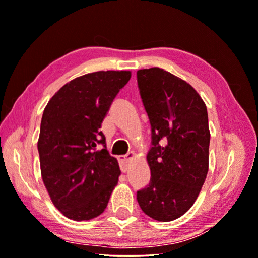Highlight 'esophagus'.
<instances>
[{
  "label": "esophagus",
  "mask_w": 258,
  "mask_h": 258,
  "mask_svg": "<svg viewBox=\"0 0 258 258\" xmlns=\"http://www.w3.org/2000/svg\"><path fill=\"white\" fill-rule=\"evenodd\" d=\"M134 156L133 153L131 154H127V155H121V156H118V162L119 164H120V169L122 172H125L126 170H127V167H128V162L130 160L132 159V157Z\"/></svg>",
  "instance_id": "1"
}]
</instances>
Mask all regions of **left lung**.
Listing matches in <instances>:
<instances>
[{
    "label": "left lung",
    "instance_id": "left-lung-1",
    "mask_svg": "<svg viewBox=\"0 0 258 258\" xmlns=\"http://www.w3.org/2000/svg\"><path fill=\"white\" fill-rule=\"evenodd\" d=\"M137 81L152 132L151 180L137 199L148 217L171 221L194 205L209 171L206 105L189 83L164 69H140Z\"/></svg>",
    "mask_w": 258,
    "mask_h": 258
}]
</instances>
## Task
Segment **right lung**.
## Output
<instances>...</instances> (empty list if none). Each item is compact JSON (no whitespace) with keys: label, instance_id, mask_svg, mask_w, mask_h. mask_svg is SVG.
Listing matches in <instances>:
<instances>
[{"label":"right lung","instance_id":"add662e5","mask_svg":"<svg viewBox=\"0 0 258 258\" xmlns=\"http://www.w3.org/2000/svg\"><path fill=\"white\" fill-rule=\"evenodd\" d=\"M131 72L106 71L71 81L46 105L38 140L41 176L53 204L72 220L104 212L120 175L106 151L102 121Z\"/></svg>","mask_w":258,"mask_h":258}]
</instances>
